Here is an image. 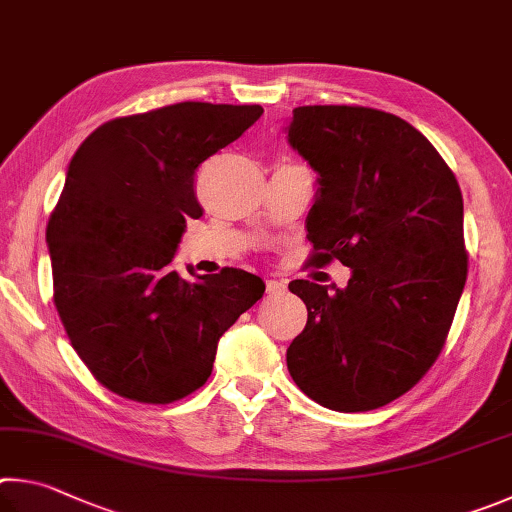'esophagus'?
I'll list each match as a JSON object with an SVG mask.
<instances>
[{"label":"esophagus","mask_w":512,"mask_h":512,"mask_svg":"<svg viewBox=\"0 0 512 512\" xmlns=\"http://www.w3.org/2000/svg\"><path fill=\"white\" fill-rule=\"evenodd\" d=\"M283 290H285V283L283 281H276V279L267 281V292H270V294H279Z\"/></svg>","instance_id":"1"}]
</instances>
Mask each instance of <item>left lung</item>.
<instances>
[{
	"mask_svg": "<svg viewBox=\"0 0 512 512\" xmlns=\"http://www.w3.org/2000/svg\"><path fill=\"white\" fill-rule=\"evenodd\" d=\"M285 134L317 173L312 261L351 267L346 288L290 283L308 324L288 348V371L321 407H384L429 371L452 326L468 276L461 188L396 114L303 105Z\"/></svg>",
	"mask_w": 512,
	"mask_h": 512,
	"instance_id": "left-lung-1",
	"label": "left lung"
}]
</instances>
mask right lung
Returning a JSON list of instances; mask_svg holds the SVG:
<instances>
[{
    "label": "right lung",
    "mask_w": 512,
    "mask_h": 512,
    "mask_svg": "<svg viewBox=\"0 0 512 512\" xmlns=\"http://www.w3.org/2000/svg\"><path fill=\"white\" fill-rule=\"evenodd\" d=\"M261 114L175 103L103 123L69 161L47 224L53 303L80 360L123 398L168 405L200 389L224 330L263 297L249 272L186 281L170 265L202 215L197 166Z\"/></svg>",
    "instance_id": "right-lung-1"
}]
</instances>
